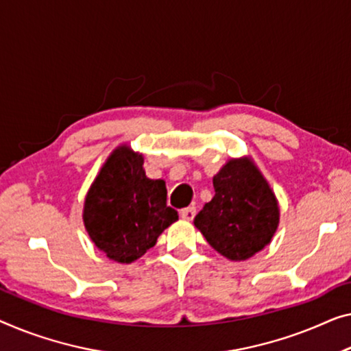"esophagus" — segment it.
Here are the masks:
<instances>
[{
    "label": "esophagus",
    "instance_id": "obj_1",
    "mask_svg": "<svg viewBox=\"0 0 351 351\" xmlns=\"http://www.w3.org/2000/svg\"><path fill=\"white\" fill-rule=\"evenodd\" d=\"M180 216H181L182 221H192V219L195 217V208H193V206H189V208L181 209Z\"/></svg>",
    "mask_w": 351,
    "mask_h": 351
}]
</instances>
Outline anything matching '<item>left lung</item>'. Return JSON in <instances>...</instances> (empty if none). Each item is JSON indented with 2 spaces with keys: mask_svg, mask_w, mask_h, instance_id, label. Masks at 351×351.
Here are the masks:
<instances>
[{
  "mask_svg": "<svg viewBox=\"0 0 351 351\" xmlns=\"http://www.w3.org/2000/svg\"><path fill=\"white\" fill-rule=\"evenodd\" d=\"M214 197L193 219L214 250L243 261L263 250L279 227L280 209L255 162L230 159L213 178Z\"/></svg>",
  "mask_w": 351,
  "mask_h": 351,
  "instance_id": "obj_1",
  "label": "left lung"
}]
</instances>
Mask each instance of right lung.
Returning <instances> with one entry per match:
<instances>
[{
	"label": "right lung",
	"mask_w": 351,
	"mask_h": 351,
	"mask_svg": "<svg viewBox=\"0 0 351 351\" xmlns=\"http://www.w3.org/2000/svg\"><path fill=\"white\" fill-rule=\"evenodd\" d=\"M176 221L178 213L167 206L165 181L146 176L143 154L128 145L114 148L83 203V223L94 245L117 263H132Z\"/></svg>",
	"instance_id": "right-lung-1"
}]
</instances>
